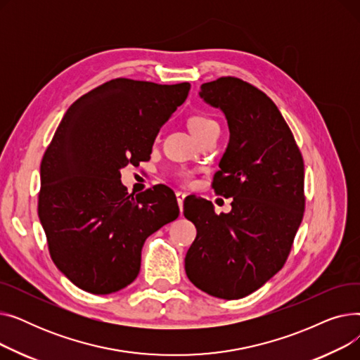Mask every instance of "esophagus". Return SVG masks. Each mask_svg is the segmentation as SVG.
Returning <instances> with one entry per match:
<instances>
[{
  "label": "esophagus",
  "instance_id": "34e87169",
  "mask_svg": "<svg viewBox=\"0 0 360 360\" xmlns=\"http://www.w3.org/2000/svg\"><path fill=\"white\" fill-rule=\"evenodd\" d=\"M185 194L184 193H176V201H178V205H179V209H181V212H182V207H184V200H185Z\"/></svg>",
  "mask_w": 360,
  "mask_h": 360
}]
</instances>
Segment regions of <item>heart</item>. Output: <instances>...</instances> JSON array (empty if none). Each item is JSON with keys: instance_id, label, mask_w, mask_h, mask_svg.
Instances as JSON below:
<instances>
[{"instance_id": "1", "label": "heart", "mask_w": 360, "mask_h": 360, "mask_svg": "<svg viewBox=\"0 0 360 360\" xmlns=\"http://www.w3.org/2000/svg\"><path fill=\"white\" fill-rule=\"evenodd\" d=\"M188 127H190L191 132L195 137H200L207 129H210L213 127H219V125L214 120L205 117V115H193L190 120H188ZM193 178H194L193 174L186 172V170H181V172H178V175H176V179L185 185L191 184Z\"/></svg>"}]
</instances>
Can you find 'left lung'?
<instances>
[{
  "instance_id": "obj_1",
  "label": "left lung",
  "mask_w": 360,
  "mask_h": 360,
  "mask_svg": "<svg viewBox=\"0 0 360 360\" xmlns=\"http://www.w3.org/2000/svg\"><path fill=\"white\" fill-rule=\"evenodd\" d=\"M200 96L228 120L231 140L212 186L233 201L228 214L204 198L184 202L197 228L185 271L205 293L240 299L280 271L292 251L305 212L304 158L274 102L251 83L228 75L201 84Z\"/></svg>"
}]
</instances>
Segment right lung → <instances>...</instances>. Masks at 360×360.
I'll use <instances>...</instances> for the list:
<instances>
[{
    "instance_id": "add662e5",
    "label": "right lung",
    "mask_w": 360,
    "mask_h": 360,
    "mask_svg": "<svg viewBox=\"0 0 360 360\" xmlns=\"http://www.w3.org/2000/svg\"><path fill=\"white\" fill-rule=\"evenodd\" d=\"M190 89L118 77L67 109L41 162L37 214L53 264L77 288H127L140 273L146 239L179 216L169 186L128 194L120 170L150 159Z\"/></svg>"
}]
</instances>
